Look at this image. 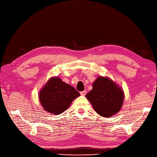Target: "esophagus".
<instances>
[{
	"mask_svg": "<svg viewBox=\"0 0 157 157\" xmlns=\"http://www.w3.org/2000/svg\"><path fill=\"white\" fill-rule=\"evenodd\" d=\"M86 93H87V92L86 91V90H84V91L80 92V94H81L82 96H85V95L86 94Z\"/></svg>",
	"mask_w": 157,
	"mask_h": 157,
	"instance_id": "34e87169",
	"label": "esophagus"
}]
</instances>
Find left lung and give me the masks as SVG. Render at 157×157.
<instances>
[{
    "instance_id": "8db88e82",
    "label": "left lung",
    "mask_w": 157,
    "mask_h": 157,
    "mask_svg": "<svg viewBox=\"0 0 157 157\" xmlns=\"http://www.w3.org/2000/svg\"><path fill=\"white\" fill-rule=\"evenodd\" d=\"M86 98L98 115L109 118L120 111L124 102V93L119 85L110 78L99 76Z\"/></svg>"
}]
</instances>
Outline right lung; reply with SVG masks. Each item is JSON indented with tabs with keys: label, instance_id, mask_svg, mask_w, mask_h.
Here are the masks:
<instances>
[{
	"label": "right lung",
	"instance_id": "obj_1",
	"mask_svg": "<svg viewBox=\"0 0 157 157\" xmlns=\"http://www.w3.org/2000/svg\"><path fill=\"white\" fill-rule=\"evenodd\" d=\"M80 96L72 86L58 77L49 78L39 91V98L44 110L58 115L69 107L75 99Z\"/></svg>",
	"mask_w": 157,
	"mask_h": 157
}]
</instances>
